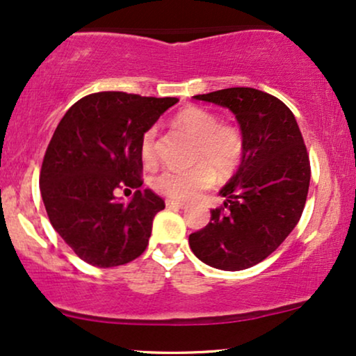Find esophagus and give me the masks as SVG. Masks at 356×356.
<instances>
[{
	"mask_svg": "<svg viewBox=\"0 0 356 356\" xmlns=\"http://www.w3.org/2000/svg\"><path fill=\"white\" fill-rule=\"evenodd\" d=\"M165 205H168L169 209H187L186 204H182V202H175V200H165Z\"/></svg>",
	"mask_w": 356,
	"mask_h": 356,
	"instance_id": "1",
	"label": "esophagus"
}]
</instances>
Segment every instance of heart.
I'll list each match as a JSON object with an SVG mask.
<instances>
[{
    "label": "heart",
    "instance_id": "obj_1",
    "mask_svg": "<svg viewBox=\"0 0 356 356\" xmlns=\"http://www.w3.org/2000/svg\"><path fill=\"white\" fill-rule=\"evenodd\" d=\"M174 126L195 139L188 169L169 168L152 179V187L170 200H192L218 181H227L240 168L245 156V134L235 123L220 121L213 111L200 106H187L174 116ZM154 129H147L141 139V156L145 161L154 157Z\"/></svg>",
    "mask_w": 356,
    "mask_h": 356
}]
</instances>
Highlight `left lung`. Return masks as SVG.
I'll list each match as a JSON object with an SVG mask.
<instances>
[{
  "label": "left lung",
  "mask_w": 356,
  "mask_h": 356,
  "mask_svg": "<svg viewBox=\"0 0 356 356\" xmlns=\"http://www.w3.org/2000/svg\"><path fill=\"white\" fill-rule=\"evenodd\" d=\"M193 98L227 106L245 134V156L220 191L223 205L209 225L188 236L209 266L241 271L266 259L294 230L307 200L310 161L292 111L256 88L217 90Z\"/></svg>",
  "instance_id": "1"
}]
</instances>
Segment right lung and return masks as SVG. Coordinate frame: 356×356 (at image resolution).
<instances>
[{
	"label": "right lung",
	"instance_id": "obj_1",
	"mask_svg": "<svg viewBox=\"0 0 356 356\" xmlns=\"http://www.w3.org/2000/svg\"><path fill=\"white\" fill-rule=\"evenodd\" d=\"M177 102L98 92L74 103L57 124L40 168V195L54 230L85 263L121 266L149 245L164 200L136 191L123 204L115 193L143 186V134Z\"/></svg>",
	"mask_w": 356,
	"mask_h": 356
}]
</instances>
